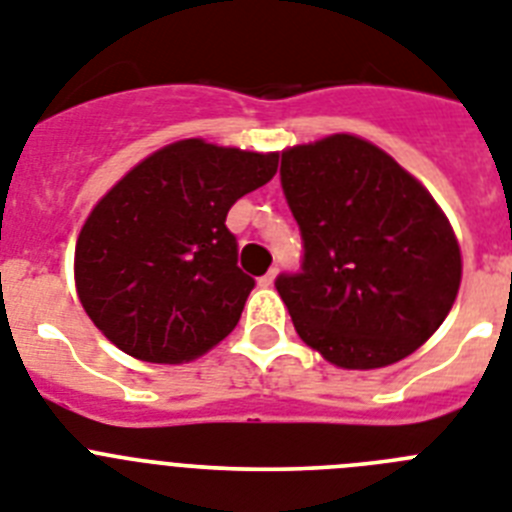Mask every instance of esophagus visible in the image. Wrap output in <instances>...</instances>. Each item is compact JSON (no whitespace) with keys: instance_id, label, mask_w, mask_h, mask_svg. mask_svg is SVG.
<instances>
[{"instance_id":"obj_1","label":"esophagus","mask_w":512,"mask_h":512,"mask_svg":"<svg viewBox=\"0 0 512 512\" xmlns=\"http://www.w3.org/2000/svg\"><path fill=\"white\" fill-rule=\"evenodd\" d=\"M276 276H278V270H276V268L268 270V273H265V276L260 278V286H265V289H268V286H273V281H276Z\"/></svg>"}]
</instances>
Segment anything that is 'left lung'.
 Masks as SVG:
<instances>
[{
	"mask_svg": "<svg viewBox=\"0 0 512 512\" xmlns=\"http://www.w3.org/2000/svg\"><path fill=\"white\" fill-rule=\"evenodd\" d=\"M281 187L304 257L276 289L299 338L343 369L419 349L461 286V247L435 197L356 135L283 150Z\"/></svg>",
	"mask_w": 512,
	"mask_h": 512,
	"instance_id": "1",
	"label": "left lung"
}]
</instances>
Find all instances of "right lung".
Masks as SVG:
<instances>
[{
    "label": "right lung",
    "instance_id": "right-lung-1",
    "mask_svg": "<svg viewBox=\"0 0 512 512\" xmlns=\"http://www.w3.org/2000/svg\"><path fill=\"white\" fill-rule=\"evenodd\" d=\"M278 171V153L179 140L119 179L75 247L80 304L124 354L182 364L229 336L255 278L236 265L229 208Z\"/></svg>",
    "mask_w": 512,
    "mask_h": 512
}]
</instances>
